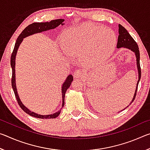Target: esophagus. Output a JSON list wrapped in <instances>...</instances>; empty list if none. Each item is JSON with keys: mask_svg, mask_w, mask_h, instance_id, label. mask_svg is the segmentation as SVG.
I'll return each mask as SVG.
<instances>
[{"mask_svg": "<svg viewBox=\"0 0 150 150\" xmlns=\"http://www.w3.org/2000/svg\"><path fill=\"white\" fill-rule=\"evenodd\" d=\"M82 72H81V71L80 69H77L73 73V77L75 79H78V78H80L81 76H82Z\"/></svg>", "mask_w": 150, "mask_h": 150, "instance_id": "esophagus-1", "label": "esophagus"}]
</instances>
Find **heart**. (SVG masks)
Masks as SVG:
<instances>
[{"label": "heart", "instance_id": "b5f03b06", "mask_svg": "<svg viewBox=\"0 0 150 150\" xmlns=\"http://www.w3.org/2000/svg\"><path fill=\"white\" fill-rule=\"evenodd\" d=\"M100 29L96 25L83 24L65 30L61 36L63 49L71 55L84 54V62L87 64L108 57L116 46V34L110 28ZM97 51L107 53L100 56Z\"/></svg>", "mask_w": 150, "mask_h": 150}]
</instances>
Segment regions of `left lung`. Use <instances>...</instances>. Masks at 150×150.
Segmentation results:
<instances>
[{
  "label": "left lung",
  "mask_w": 150,
  "mask_h": 150,
  "mask_svg": "<svg viewBox=\"0 0 150 150\" xmlns=\"http://www.w3.org/2000/svg\"><path fill=\"white\" fill-rule=\"evenodd\" d=\"M118 33H119V35L118 38V43H117V46H116V47H117L118 49V48H121V47L127 48V49L130 50L132 51V52H134V54H135L136 57V65H137V68H138V80L136 84V88L135 90V93H134V97L130 103V105H131L133 101L134 100V99H135L136 93H137V88H138V83L141 78V68H140V65H139V51L138 45L136 44L135 40L132 38V37L131 36L130 34L128 32V31H127V30L120 24L118 25ZM128 106H127L125 108L123 109V110H125L127 107H128Z\"/></svg>",
  "instance_id": "8db88e82"
}]
</instances>
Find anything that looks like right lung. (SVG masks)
I'll list each match as a JSON object with an SVG mask.
<instances>
[{
  "mask_svg": "<svg viewBox=\"0 0 150 150\" xmlns=\"http://www.w3.org/2000/svg\"><path fill=\"white\" fill-rule=\"evenodd\" d=\"M64 21H65L64 19H57V20H52V21L50 22H34V23H32V24L28 25V26L22 32L21 34L19 35L18 38L16 40V44H15L13 52H12L11 58V65L12 70V88H13L15 96H16L18 103V105H20V108H21L22 110L25 112L27 113L28 115H29L31 116H33V117L38 118H43V119L55 118L57 117V116L59 115L62 107L64 106L65 93L68 89V88L70 87L72 81L73 80V77L72 75H68L67 77L66 78L65 81H64V83H63V85L62 86V108L59 109V110L57 112H56L52 114V115H38V114L34 112L29 110L26 106H25L24 105V104L22 103V102L19 97L16 85V71H15V66H16V56L17 54L18 50L20 45L21 44L22 42L23 41V40L24 38H25L29 36V35L37 34V33H41L45 31H47V30L54 29L55 28H57L58 26H59L60 24H62L63 26V25H64V24H63V22Z\"/></svg>",
  "mask_w": 150,
  "mask_h": 150,
  "instance_id": "1",
  "label": "right lung"
}]
</instances>
